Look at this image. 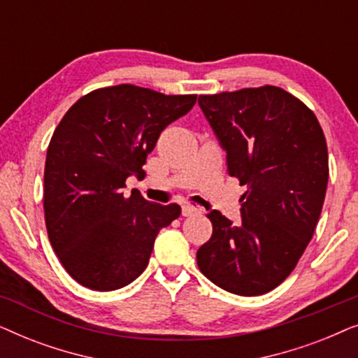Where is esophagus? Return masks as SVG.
Listing matches in <instances>:
<instances>
[{"label": "esophagus", "mask_w": 358, "mask_h": 358, "mask_svg": "<svg viewBox=\"0 0 358 358\" xmlns=\"http://www.w3.org/2000/svg\"><path fill=\"white\" fill-rule=\"evenodd\" d=\"M197 213H202V208L194 207V205H190V203L182 205V215H184V217H192V215H197Z\"/></svg>", "instance_id": "1"}]
</instances>
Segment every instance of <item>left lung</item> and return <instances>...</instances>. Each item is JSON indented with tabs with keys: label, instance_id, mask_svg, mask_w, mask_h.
<instances>
[{
	"label": "left lung",
	"instance_id": "8db88e82",
	"mask_svg": "<svg viewBox=\"0 0 358 358\" xmlns=\"http://www.w3.org/2000/svg\"><path fill=\"white\" fill-rule=\"evenodd\" d=\"M228 174L248 185L241 223L218 210L212 238L197 251L199 268L223 290L257 296L290 275L305 252L326 197L324 134L300 99L277 86L199 96Z\"/></svg>",
	"mask_w": 358,
	"mask_h": 358
}]
</instances>
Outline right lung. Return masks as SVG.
<instances>
[{
  "label": "right lung",
  "mask_w": 358,
  "mask_h": 358,
  "mask_svg": "<svg viewBox=\"0 0 358 358\" xmlns=\"http://www.w3.org/2000/svg\"><path fill=\"white\" fill-rule=\"evenodd\" d=\"M197 96H166L134 85L102 87L73 104L53 131L43 173L48 239L83 287L112 292L148 266L159 229L180 215L178 203L124 195L161 131L187 114Z\"/></svg>",
  "instance_id": "right-lung-1"
}]
</instances>
